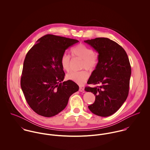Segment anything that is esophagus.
I'll list each match as a JSON object with an SVG mask.
<instances>
[{
    "label": "esophagus",
    "instance_id": "obj_1",
    "mask_svg": "<svg viewBox=\"0 0 150 150\" xmlns=\"http://www.w3.org/2000/svg\"><path fill=\"white\" fill-rule=\"evenodd\" d=\"M79 91L80 92H85V90H84V89L83 88H82V87H80V88H79Z\"/></svg>",
    "mask_w": 150,
    "mask_h": 150
}]
</instances>
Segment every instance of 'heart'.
Segmentation results:
<instances>
[{
	"instance_id": "1",
	"label": "heart",
	"mask_w": 150,
	"mask_h": 150,
	"mask_svg": "<svg viewBox=\"0 0 150 150\" xmlns=\"http://www.w3.org/2000/svg\"><path fill=\"white\" fill-rule=\"evenodd\" d=\"M74 56L77 57L81 59V68H85L86 70H93L98 64V59L97 55L94 51L86 45L80 44L74 47L71 51ZM61 65L65 71H69L70 69V57L69 55L64 53L62 54L60 60ZM89 77V74L86 70L80 71H71L69 73L66 77L68 80H71L79 85H83Z\"/></svg>"
}]
</instances>
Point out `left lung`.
<instances>
[{"label": "left lung", "instance_id": "8db88e82", "mask_svg": "<svg viewBox=\"0 0 150 150\" xmlns=\"http://www.w3.org/2000/svg\"><path fill=\"white\" fill-rule=\"evenodd\" d=\"M98 52V62L88 84H100L85 91L95 95L89 110L95 115L108 117L114 114L125 102L128 95L131 67L124 49L105 38L84 40Z\"/></svg>", "mask_w": 150, "mask_h": 150}]
</instances>
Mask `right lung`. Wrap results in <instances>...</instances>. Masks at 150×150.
Wrapping results in <instances>:
<instances>
[{
    "instance_id": "add662e5",
    "label": "right lung",
    "mask_w": 150,
    "mask_h": 150,
    "mask_svg": "<svg viewBox=\"0 0 150 150\" xmlns=\"http://www.w3.org/2000/svg\"><path fill=\"white\" fill-rule=\"evenodd\" d=\"M79 40L46 35L28 52L23 65L21 86L25 99L38 114L51 117L66 107L70 96L79 89L71 80L64 81L61 58Z\"/></svg>"
}]
</instances>
